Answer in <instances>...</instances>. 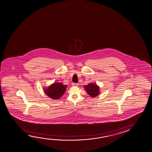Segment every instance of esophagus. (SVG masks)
I'll return each mask as SVG.
<instances>
[{
    "label": "esophagus",
    "instance_id": "obj_1",
    "mask_svg": "<svg viewBox=\"0 0 152 152\" xmlns=\"http://www.w3.org/2000/svg\"><path fill=\"white\" fill-rule=\"evenodd\" d=\"M72 86L74 87H77L78 86V84H76V83H72Z\"/></svg>",
    "mask_w": 152,
    "mask_h": 152
}]
</instances>
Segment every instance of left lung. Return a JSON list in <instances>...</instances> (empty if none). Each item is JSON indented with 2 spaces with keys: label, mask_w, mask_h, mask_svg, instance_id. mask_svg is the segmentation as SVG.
I'll return each instance as SVG.
<instances>
[{
  "label": "left lung",
  "mask_w": 152,
  "mask_h": 152,
  "mask_svg": "<svg viewBox=\"0 0 152 152\" xmlns=\"http://www.w3.org/2000/svg\"><path fill=\"white\" fill-rule=\"evenodd\" d=\"M84 88L87 94L91 97H95L100 94V88L95 83H89L84 86Z\"/></svg>",
  "instance_id": "8db88e82"
}]
</instances>
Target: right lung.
Returning a JSON list of instances; mask_svg holds the SVG:
<instances>
[{
  "instance_id": "right-lung-1",
  "label": "right lung",
  "mask_w": 152,
  "mask_h": 152,
  "mask_svg": "<svg viewBox=\"0 0 152 152\" xmlns=\"http://www.w3.org/2000/svg\"><path fill=\"white\" fill-rule=\"evenodd\" d=\"M67 86L61 83H54L47 88H44L45 94L49 98L57 100L61 98L64 94Z\"/></svg>"
}]
</instances>
